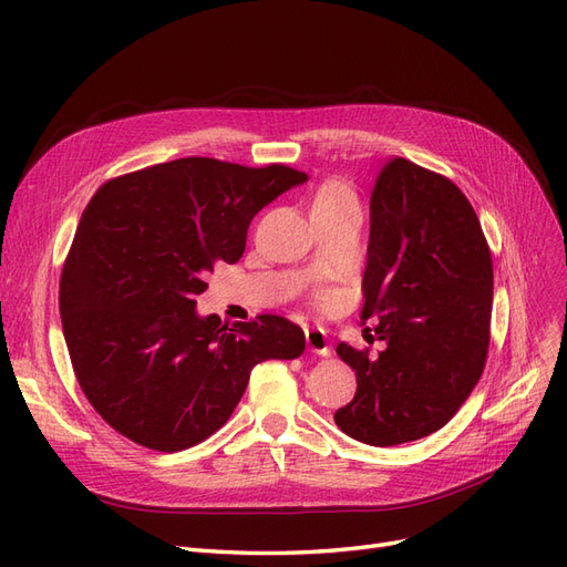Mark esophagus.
I'll return each instance as SVG.
<instances>
[{"label":"esophagus","mask_w":567,"mask_h":567,"mask_svg":"<svg viewBox=\"0 0 567 567\" xmlns=\"http://www.w3.org/2000/svg\"><path fill=\"white\" fill-rule=\"evenodd\" d=\"M305 340H307V350H310L312 354H317V357H329L331 354L329 336H326L323 329H307Z\"/></svg>","instance_id":"34e87169"}]
</instances>
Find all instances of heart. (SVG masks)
<instances>
[{
    "label": "heart",
    "mask_w": 567,
    "mask_h": 567,
    "mask_svg": "<svg viewBox=\"0 0 567 567\" xmlns=\"http://www.w3.org/2000/svg\"><path fill=\"white\" fill-rule=\"evenodd\" d=\"M346 194H350V188H348L346 184H340V182H329V184H323V186L319 188V194H317V198H315V205L336 200V198L346 196Z\"/></svg>",
    "instance_id": "1"
}]
</instances>
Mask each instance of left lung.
<instances>
[{"label":"left lung","mask_w":567,"mask_h":567,"mask_svg":"<svg viewBox=\"0 0 567 567\" xmlns=\"http://www.w3.org/2000/svg\"><path fill=\"white\" fill-rule=\"evenodd\" d=\"M362 286V319L379 323L385 350L336 348L357 392L333 421L371 447L431 435L475 388L489 342L492 257L456 184L404 158L383 167Z\"/></svg>","instance_id":"8db88e82"}]
</instances>
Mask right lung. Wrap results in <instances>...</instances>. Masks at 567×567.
Segmentation results:
<instances>
[{
  "mask_svg": "<svg viewBox=\"0 0 567 567\" xmlns=\"http://www.w3.org/2000/svg\"><path fill=\"white\" fill-rule=\"evenodd\" d=\"M307 182L286 165L179 158L111 179L84 208L61 277V323L82 392L111 427L158 452L210 437L250 371L305 350L277 315L221 323L196 296L246 250L252 217Z\"/></svg>",
  "mask_w": 567,
  "mask_h": 567,
  "instance_id": "1",
  "label": "right lung"
}]
</instances>
